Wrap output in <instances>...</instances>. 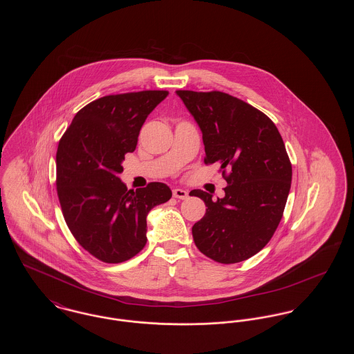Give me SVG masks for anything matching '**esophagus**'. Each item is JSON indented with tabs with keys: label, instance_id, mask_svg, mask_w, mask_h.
I'll use <instances>...</instances> for the list:
<instances>
[{
	"label": "esophagus",
	"instance_id": "esophagus-1",
	"mask_svg": "<svg viewBox=\"0 0 354 354\" xmlns=\"http://www.w3.org/2000/svg\"><path fill=\"white\" fill-rule=\"evenodd\" d=\"M172 195H174V198L182 199V201L188 198V192H187L185 189H182V188H175V189L172 191Z\"/></svg>",
	"mask_w": 354,
	"mask_h": 354
}]
</instances>
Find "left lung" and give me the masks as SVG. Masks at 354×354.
<instances>
[{
  "label": "left lung",
  "mask_w": 354,
  "mask_h": 354,
  "mask_svg": "<svg viewBox=\"0 0 354 354\" xmlns=\"http://www.w3.org/2000/svg\"><path fill=\"white\" fill-rule=\"evenodd\" d=\"M176 94L202 130L204 163H219L228 185L218 201L202 189L189 192L207 207L192 227L194 241L221 264L247 260L268 244L283 218L292 182L283 138L264 113L230 94Z\"/></svg>",
  "instance_id": "8db88e82"
}]
</instances>
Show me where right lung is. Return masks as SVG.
Returning <instances> with one entry per match:
<instances>
[{"instance_id": "obj_1", "label": "right lung", "mask_w": 354, "mask_h": 354, "mask_svg": "<svg viewBox=\"0 0 354 354\" xmlns=\"http://www.w3.org/2000/svg\"><path fill=\"white\" fill-rule=\"evenodd\" d=\"M169 95L146 90L90 102L73 119L57 150V194L75 240L104 263L134 257L146 245L147 214L171 199L169 185L127 189L118 178L152 110Z\"/></svg>"}]
</instances>
